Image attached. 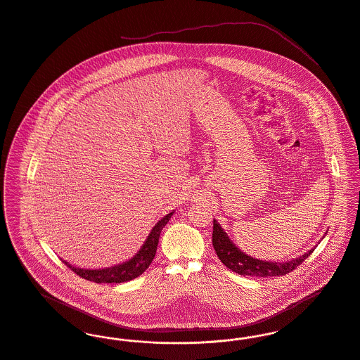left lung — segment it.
<instances>
[{
	"label": "left lung",
	"instance_id": "8db88e82",
	"mask_svg": "<svg viewBox=\"0 0 360 360\" xmlns=\"http://www.w3.org/2000/svg\"><path fill=\"white\" fill-rule=\"evenodd\" d=\"M212 245L218 258L226 268L243 276L254 278H271L287 275L291 271H294L298 265H301L314 252L312 248L307 251L304 255L285 262H272L252 258L248 254H244L232 243V240L229 239V236L224 232V229L215 219L212 228Z\"/></svg>",
	"mask_w": 360,
	"mask_h": 360
}]
</instances>
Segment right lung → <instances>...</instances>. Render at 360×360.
Returning a JSON list of instances; mask_svg holds the SVG:
<instances>
[{"label":"right lung","instance_id":"right-lung-1","mask_svg":"<svg viewBox=\"0 0 360 360\" xmlns=\"http://www.w3.org/2000/svg\"><path fill=\"white\" fill-rule=\"evenodd\" d=\"M172 214H174V211H171L164 218H161L160 221L155 225V228L152 229V232L149 233L148 239L145 240L141 250L131 259L122 262L120 265H115V266L105 268V269H82V268L72 266L66 261H63V262L82 279L95 281V283H124V281L135 279L139 275H142L152 264V261L156 255L161 231L167 225V222L169 221Z\"/></svg>","mask_w":360,"mask_h":360}]
</instances>
